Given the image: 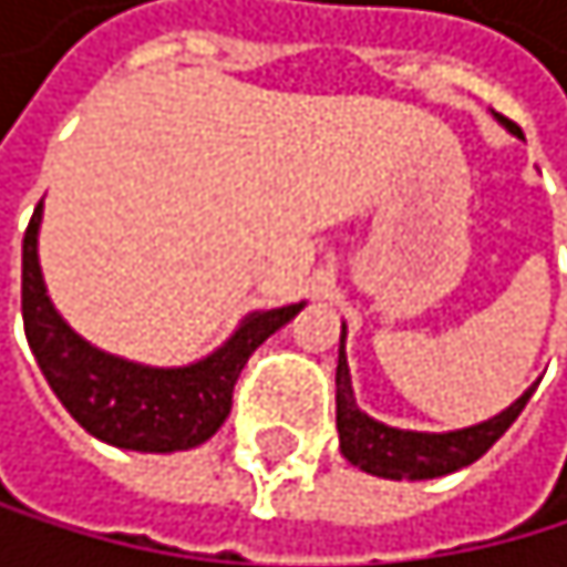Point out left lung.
Listing matches in <instances>:
<instances>
[{"mask_svg":"<svg viewBox=\"0 0 567 567\" xmlns=\"http://www.w3.org/2000/svg\"><path fill=\"white\" fill-rule=\"evenodd\" d=\"M493 118L504 125L511 135L524 138L514 122L504 115ZM537 384H530L511 408H504L499 415L455 429V432H411V429H394L378 419H370L367 411L357 408L353 384H350V363H347V326H340V360H337V432H340V452L343 460L370 476L381 480H435L445 473H455L470 463H476L480 455L504 435L524 404L530 401Z\"/></svg>","mask_w":567,"mask_h":567,"instance_id":"obj_1","label":"left lung"}]
</instances>
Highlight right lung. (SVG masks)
Wrapping results in <instances>:
<instances>
[{
  "instance_id": "obj_1",
  "label": "right lung",
  "mask_w": 567,
  "mask_h": 567,
  "mask_svg": "<svg viewBox=\"0 0 567 567\" xmlns=\"http://www.w3.org/2000/svg\"><path fill=\"white\" fill-rule=\"evenodd\" d=\"M43 200L23 237V322L47 384L94 439L132 452H183L204 445L230 415V391L248 357L306 302L248 312L207 357L152 367L87 343L47 296L40 268Z\"/></svg>"
}]
</instances>
